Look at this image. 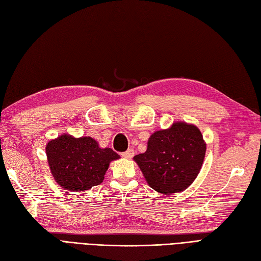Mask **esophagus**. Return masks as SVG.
I'll use <instances>...</instances> for the list:
<instances>
[{
    "label": "esophagus",
    "mask_w": 261,
    "mask_h": 261,
    "mask_svg": "<svg viewBox=\"0 0 261 261\" xmlns=\"http://www.w3.org/2000/svg\"><path fill=\"white\" fill-rule=\"evenodd\" d=\"M133 155H134V150L132 149V148H129L127 152H124V153H122L121 154V156L123 157V158H125V159H130V158H132L133 157Z\"/></svg>",
    "instance_id": "1"
}]
</instances>
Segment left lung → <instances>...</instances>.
<instances>
[{"mask_svg": "<svg viewBox=\"0 0 261 261\" xmlns=\"http://www.w3.org/2000/svg\"><path fill=\"white\" fill-rule=\"evenodd\" d=\"M206 142L195 124L175 121L155 131L145 153L134 156L148 186L165 195L187 190L204 163Z\"/></svg>", "mask_w": 261, "mask_h": 261, "instance_id": "8db88e82", "label": "left lung"}]
</instances>
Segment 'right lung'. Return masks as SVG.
Here are the masks:
<instances>
[{"instance_id":"1","label":"right lung","mask_w":261,"mask_h":261,"mask_svg":"<svg viewBox=\"0 0 261 261\" xmlns=\"http://www.w3.org/2000/svg\"><path fill=\"white\" fill-rule=\"evenodd\" d=\"M47 164L56 183L66 191H88L103 182L109 164L120 156L102 148L91 137L74 138L64 133L48 141Z\"/></svg>"}]
</instances>
